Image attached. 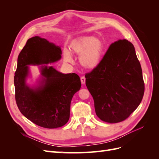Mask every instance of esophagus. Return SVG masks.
I'll list each match as a JSON object with an SVG mask.
<instances>
[{"instance_id":"34e87169","label":"esophagus","mask_w":159,"mask_h":159,"mask_svg":"<svg viewBox=\"0 0 159 159\" xmlns=\"http://www.w3.org/2000/svg\"><path fill=\"white\" fill-rule=\"evenodd\" d=\"M80 79H81V84H84L85 82V77H84V76H81Z\"/></svg>"}]
</instances>
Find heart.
<instances>
[{"label": "heart", "mask_w": 159, "mask_h": 159, "mask_svg": "<svg viewBox=\"0 0 159 159\" xmlns=\"http://www.w3.org/2000/svg\"><path fill=\"white\" fill-rule=\"evenodd\" d=\"M71 50L76 55H80V61L84 68H95L102 59L103 44L99 38L92 36L81 38L71 45ZM64 57L66 61H72L71 55L68 50L64 52Z\"/></svg>", "instance_id": "1"}]
</instances>
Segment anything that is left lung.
<instances>
[{"label":"left lung","instance_id":"1","mask_svg":"<svg viewBox=\"0 0 159 159\" xmlns=\"http://www.w3.org/2000/svg\"><path fill=\"white\" fill-rule=\"evenodd\" d=\"M85 77L95 113L105 122L124 121L141 102L145 91L141 66L127 40L111 44L98 66Z\"/></svg>","mask_w":159,"mask_h":159}]
</instances>
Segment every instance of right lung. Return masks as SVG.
<instances>
[{
    "label": "right lung",
    "instance_id": "right-lung-1",
    "mask_svg": "<svg viewBox=\"0 0 159 159\" xmlns=\"http://www.w3.org/2000/svg\"><path fill=\"white\" fill-rule=\"evenodd\" d=\"M61 54L59 46L34 36L28 40L18 57L14 78L17 106L24 116L44 128L60 127L68 121L71 101L80 89V78L75 73L64 74L42 65L40 85L30 88L26 84L27 66L53 63L60 60Z\"/></svg>",
    "mask_w": 159,
    "mask_h": 159
}]
</instances>
